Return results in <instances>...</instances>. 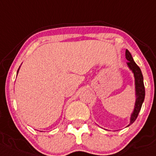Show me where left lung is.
<instances>
[{
	"label": "left lung",
	"instance_id": "8db88e82",
	"mask_svg": "<svg viewBox=\"0 0 156 156\" xmlns=\"http://www.w3.org/2000/svg\"><path fill=\"white\" fill-rule=\"evenodd\" d=\"M126 58L128 60L127 65L130 70L133 72L135 78V90H136V102H135V106L133 112H132L131 117H130V122L126 127L129 126L131 124H133L136 121L139 112H140V109L142 108V105L144 102L145 99V87H144L143 82V76H142V71L140 68L139 67L137 64L135 63L131 53H129L128 50H126Z\"/></svg>",
	"mask_w": 156,
	"mask_h": 156
}]
</instances>
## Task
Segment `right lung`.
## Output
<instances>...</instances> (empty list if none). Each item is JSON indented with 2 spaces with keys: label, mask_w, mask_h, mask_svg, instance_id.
Instances as JSON below:
<instances>
[{
  "label": "right lung",
  "mask_w": 156,
  "mask_h": 156,
  "mask_svg": "<svg viewBox=\"0 0 156 156\" xmlns=\"http://www.w3.org/2000/svg\"><path fill=\"white\" fill-rule=\"evenodd\" d=\"M19 69H20V67H19V69H18V70H17V73H18V72H19Z\"/></svg>",
  "instance_id": "1"
}]
</instances>
